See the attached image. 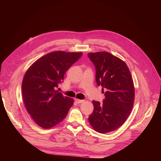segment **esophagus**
Returning a JSON list of instances; mask_svg holds the SVG:
<instances>
[{
  "instance_id": "1",
  "label": "esophagus",
  "mask_w": 161,
  "mask_h": 161,
  "mask_svg": "<svg viewBox=\"0 0 161 161\" xmlns=\"http://www.w3.org/2000/svg\"><path fill=\"white\" fill-rule=\"evenodd\" d=\"M75 101L76 103H81L82 102H84V100H81V99H75Z\"/></svg>"
}]
</instances>
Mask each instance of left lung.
<instances>
[{"label": "left lung", "instance_id": "8db88e82", "mask_svg": "<svg viewBox=\"0 0 161 161\" xmlns=\"http://www.w3.org/2000/svg\"><path fill=\"white\" fill-rule=\"evenodd\" d=\"M88 57L95 66L97 85L107 90L103 103L92 101L94 109L89 123L97 132H111L125 122L133 108L132 76L125 63L109 52L89 53Z\"/></svg>", "mask_w": 161, "mask_h": 161}]
</instances>
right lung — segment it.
Returning <instances> with one entry per match:
<instances>
[{
    "mask_svg": "<svg viewBox=\"0 0 161 161\" xmlns=\"http://www.w3.org/2000/svg\"><path fill=\"white\" fill-rule=\"evenodd\" d=\"M82 52L56 51L39 58L29 68L22 82V95L28 113L41 128H51L64 119L74 99L56 90Z\"/></svg>",
    "mask_w": 161,
    "mask_h": 161,
    "instance_id": "1",
    "label": "right lung"
}]
</instances>
